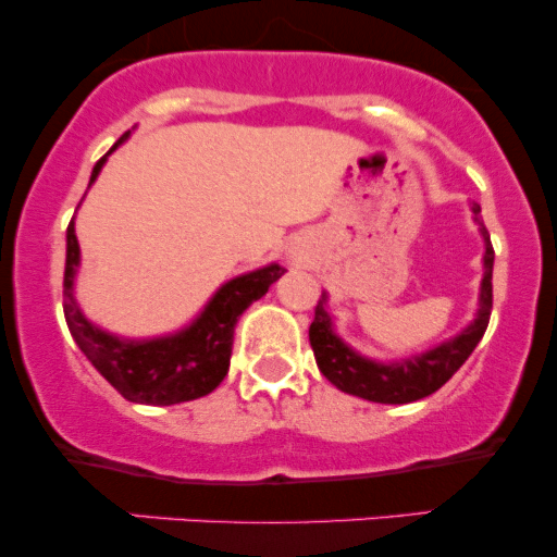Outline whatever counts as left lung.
<instances>
[{
  "mask_svg": "<svg viewBox=\"0 0 557 557\" xmlns=\"http://www.w3.org/2000/svg\"><path fill=\"white\" fill-rule=\"evenodd\" d=\"M474 220L482 214L479 203H471ZM482 225V222H479ZM484 235V277H482V293H479V311L476 319L463 332H458L453 341H447L437 348L426 350V354L411 356L398 363H382L363 359L354 348H348L341 337L332 330V317L324 309V300L319 298L314 309V322L309 327V341L314 348V359L319 372L343 393L356 395V398L372 400V403H413L426 398V395L437 393L440 387L450 380L458 369L463 367L471 350L482 341L484 330L490 324L492 314V261H495V251H492L490 233L482 225Z\"/></svg>",
  "mask_w": 557,
  "mask_h": 557,
  "instance_id": "obj_1",
  "label": "left lung"
}]
</instances>
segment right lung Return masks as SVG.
Returning a JSON list of instances; mask_svg holds the SVG:
<instances>
[{"label": "right lung", "mask_w": 557, "mask_h": 557, "mask_svg": "<svg viewBox=\"0 0 557 557\" xmlns=\"http://www.w3.org/2000/svg\"><path fill=\"white\" fill-rule=\"evenodd\" d=\"M131 136L123 133L117 144ZM114 144V146H117ZM107 157L94 164L91 183L96 181ZM88 183V185H91ZM81 248L75 225H67V259H65V319L73 341L120 395L133 403L149 406H172V403L196 400L209 395L225 380L233 354V332L243 311L270 290L274 280L283 277V267L270 264L264 270L240 274L214 293L207 309L190 327L177 335L157 341H123L99 330L81 314L73 298L75 272H78Z\"/></svg>", "instance_id": "right-lung-1"}]
</instances>
